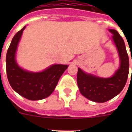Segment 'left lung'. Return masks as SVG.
Segmentation results:
<instances>
[{"label": "left lung", "instance_id": "left-lung-1", "mask_svg": "<svg viewBox=\"0 0 132 132\" xmlns=\"http://www.w3.org/2000/svg\"><path fill=\"white\" fill-rule=\"evenodd\" d=\"M109 31L113 34L112 40L119 52L121 61L119 69L110 78H101L86 73L79 68L77 77L81 94L97 103L106 102L119 94L125 87L129 74V57L124 40L116 30Z\"/></svg>", "mask_w": 132, "mask_h": 132}]
</instances>
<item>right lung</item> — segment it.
Masks as SVG:
<instances>
[{
	"label": "right lung",
	"instance_id": "right-lung-1",
	"mask_svg": "<svg viewBox=\"0 0 132 132\" xmlns=\"http://www.w3.org/2000/svg\"><path fill=\"white\" fill-rule=\"evenodd\" d=\"M25 26L13 36L6 55V70L9 84L20 95L29 100H41L50 96L58 81L67 69V65L54 64L42 72H33L20 67L15 61V52Z\"/></svg>",
	"mask_w": 132,
	"mask_h": 132
}]
</instances>
